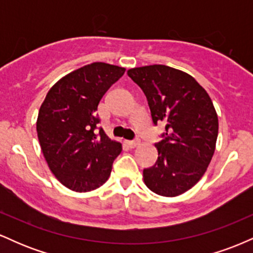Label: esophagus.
I'll list each match as a JSON object with an SVG mask.
<instances>
[{"label": "esophagus", "instance_id": "1", "mask_svg": "<svg viewBox=\"0 0 253 253\" xmlns=\"http://www.w3.org/2000/svg\"><path fill=\"white\" fill-rule=\"evenodd\" d=\"M126 144L128 145L130 149H133V147H136L140 143H139V140H127Z\"/></svg>", "mask_w": 253, "mask_h": 253}]
</instances>
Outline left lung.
Listing matches in <instances>:
<instances>
[{
  "mask_svg": "<svg viewBox=\"0 0 253 253\" xmlns=\"http://www.w3.org/2000/svg\"><path fill=\"white\" fill-rule=\"evenodd\" d=\"M127 75L144 91L153 124H165L155 144L158 159L143 171L145 184L158 195H181L200 181L215 151L219 121L213 102L195 78L170 66H141Z\"/></svg>",
  "mask_w": 253,
  "mask_h": 253,
  "instance_id": "1",
  "label": "left lung"
}]
</instances>
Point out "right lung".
<instances>
[{
    "label": "right lung",
    "instance_id": "1",
    "mask_svg": "<svg viewBox=\"0 0 253 253\" xmlns=\"http://www.w3.org/2000/svg\"><path fill=\"white\" fill-rule=\"evenodd\" d=\"M125 68L92 63L60 78L39 109L37 132L53 175L69 189H97L110 176L123 146L98 128L97 107Z\"/></svg>",
    "mask_w": 253,
    "mask_h": 253
}]
</instances>
